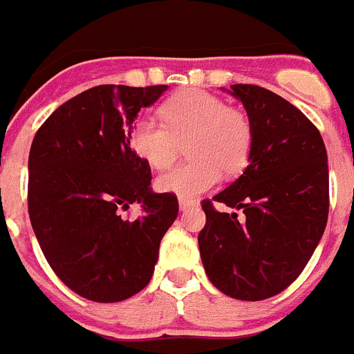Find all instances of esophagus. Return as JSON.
Instances as JSON below:
<instances>
[{
	"mask_svg": "<svg viewBox=\"0 0 354 354\" xmlns=\"http://www.w3.org/2000/svg\"><path fill=\"white\" fill-rule=\"evenodd\" d=\"M179 207H180V211H189V209H193V207H198V202H196V200L184 198V196H180Z\"/></svg>",
	"mask_w": 354,
	"mask_h": 354,
	"instance_id": "obj_1",
	"label": "esophagus"
}]
</instances>
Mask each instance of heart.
Here are the masks:
<instances>
[{"instance_id": "b5f03b06", "label": "heart", "mask_w": 354, "mask_h": 354, "mask_svg": "<svg viewBox=\"0 0 354 354\" xmlns=\"http://www.w3.org/2000/svg\"><path fill=\"white\" fill-rule=\"evenodd\" d=\"M165 124L149 117L134 122L129 133L133 150L149 167L168 168L186 143L189 161L159 175L156 187L187 198L205 192L220 179L241 174L253 149V126L221 97L205 90H184L161 108Z\"/></svg>"}]
</instances>
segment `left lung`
Instances as JSON below:
<instances>
[{
	"label": "left lung",
	"instance_id": "8db88e82",
	"mask_svg": "<svg viewBox=\"0 0 354 354\" xmlns=\"http://www.w3.org/2000/svg\"><path fill=\"white\" fill-rule=\"evenodd\" d=\"M253 126L248 167L214 202H202V264L216 289L261 301L305 270L323 237L330 207L328 156L321 133L296 106L257 84H232Z\"/></svg>",
	"mask_w": 354,
	"mask_h": 354
}]
</instances>
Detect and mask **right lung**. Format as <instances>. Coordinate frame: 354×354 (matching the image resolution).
<instances>
[{
  "label": "right lung",
  "instance_id": "right-lung-1",
  "mask_svg": "<svg viewBox=\"0 0 354 354\" xmlns=\"http://www.w3.org/2000/svg\"><path fill=\"white\" fill-rule=\"evenodd\" d=\"M167 84H101L56 108L28 159V212L62 282L90 301L117 303L147 287L162 236L177 218L171 193H154L150 167L129 143L140 109ZM142 205V216L123 211Z\"/></svg>",
  "mask_w": 354,
  "mask_h": 354
}]
</instances>
